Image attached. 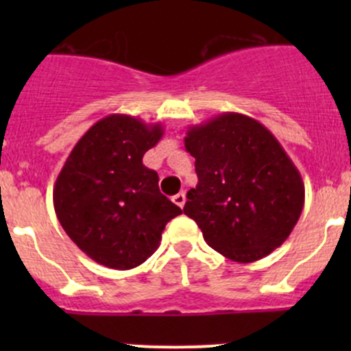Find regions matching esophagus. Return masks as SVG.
I'll return each mask as SVG.
<instances>
[{
	"label": "esophagus",
	"instance_id": "obj_1",
	"mask_svg": "<svg viewBox=\"0 0 351 351\" xmlns=\"http://www.w3.org/2000/svg\"><path fill=\"white\" fill-rule=\"evenodd\" d=\"M173 202H175V204L178 205V207H182V208H183V205H185V202H186V195H185V192L176 193V195L173 197Z\"/></svg>",
	"mask_w": 351,
	"mask_h": 351
}]
</instances>
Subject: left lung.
Listing matches in <instances>:
<instances>
[{"instance_id":"obj_1","label":"left lung","mask_w":351,"mask_h":351,"mask_svg":"<svg viewBox=\"0 0 351 351\" xmlns=\"http://www.w3.org/2000/svg\"><path fill=\"white\" fill-rule=\"evenodd\" d=\"M198 183L185 215L212 250L251 263L282 246L304 207V183L274 134L243 113H221L186 130Z\"/></svg>"}]
</instances>
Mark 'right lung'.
<instances>
[{"instance_id":"right-lung-1","label":"right lung","mask_w":351,"mask_h":351,"mask_svg":"<svg viewBox=\"0 0 351 351\" xmlns=\"http://www.w3.org/2000/svg\"><path fill=\"white\" fill-rule=\"evenodd\" d=\"M165 134L112 113L86 130L67 156L54 185V208L73 243L91 260L115 270L139 267L159 247L165 226L182 214L158 186L143 156Z\"/></svg>"}]
</instances>
